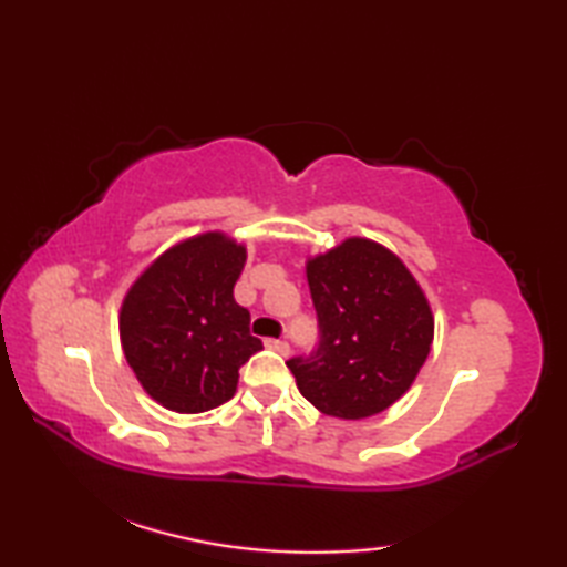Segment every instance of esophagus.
Masks as SVG:
<instances>
[{
    "label": "esophagus",
    "mask_w": 567,
    "mask_h": 567,
    "mask_svg": "<svg viewBox=\"0 0 567 567\" xmlns=\"http://www.w3.org/2000/svg\"><path fill=\"white\" fill-rule=\"evenodd\" d=\"M265 346H268L270 351L280 353V355H287V353H290V343H287V341H277V339H270V341H265Z\"/></svg>",
    "instance_id": "1"
}]
</instances>
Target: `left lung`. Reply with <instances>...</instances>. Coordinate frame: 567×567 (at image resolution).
Instances as JSON below:
<instances>
[{"label":"left lung","instance_id":"1","mask_svg":"<svg viewBox=\"0 0 567 567\" xmlns=\"http://www.w3.org/2000/svg\"><path fill=\"white\" fill-rule=\"evenodd\" d=\"M319 346L287 360L297 388L319 412L368 419L412 388L433 341L424 292L392 250L368 238L307 262Z\"/></svg>","mask_w":567,"mask_h":567}]
</instances>
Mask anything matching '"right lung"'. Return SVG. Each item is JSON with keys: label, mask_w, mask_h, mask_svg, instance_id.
I'll return each mask as SVG.
<instances>
[{"label": "right lung", "mask_w": 567, "mask_h": 567, "mask_svg": "<svg viewBox=\"0 0 567 567\" xmlns=\"http://www.w3.org/2000/svg\"><path fill=\"white\" fill-rule=\"evenodd\" d=\"M246 248L224 234H202L165 250L131 287L118 317L124 355L155 402L199 414L228 402L238 368L258 353L250 311L234 285Z\"/></svg>", "instance_id": "1"}]
</instances>
